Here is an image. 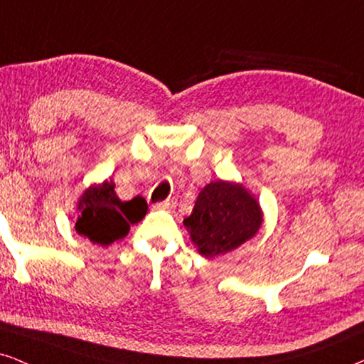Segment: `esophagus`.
Masks as SVG:
<instances>
[{"label": "esophagus", "instance_id": "obj_1", "mask_svg": "<svg viewBox=\"0 0 364 364\" xmlns=\"http://www.w3.org/2000/svg\"><path fill=\"white\" fill-rule=\"evenodd\" d=\"M176 207V202L173 200H162V202H157L154 208H157V210H171V208Z\"/></svg>", "mask_w": 364, "mask_h": 364}]
</instances>
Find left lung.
Segmentation results:
<instances>
[{
    "mask_svg": "<svg viewBox=\"0 0 364 364\" xmlns=\"http://www.w3.org/2000/svg\"><path fill=\"white\" fill-rule=\"evenodd\" d=\"M183 225L203 257L223 255L255 235L262 225V210L242 186L210 182L198 193Z\"/></svg>",
    "mask_w": 364,
    "mask_h": 364,
    "instance_id": "left-lung-1",
    "label": "left lung"
}]
</instances>
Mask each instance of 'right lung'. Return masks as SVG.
<instances>
[{"instance_id":"1","label":"right lung","mask_w":364,"mask_h":364,"mask_svg":"<svg viewBox=\"0 0 364 364\" xmlns=\"http://www.w3.org/2000/svg\"><path fill=\"white\" fill-rule=\"evenodd\" d=\"M114 182L89 187L79 200L76 232L97 245H111L127 235L131 223H137L147 212V202L141 196L122 202L114 191Z\"/></svg>"}]
</instances>
